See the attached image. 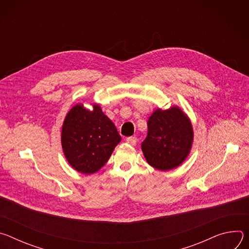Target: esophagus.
Segmentation results:
<instances>
[{
  "label": "esophagus",
  "mask_w": 249,
  "mask_h": 249,
  "mask_svg": "<svg viewBox=\"0 0 249 249\" xmlns=\"http://www.w3.org/2000/svg\"><path fill=\"white\" fill-rule=\"evenodd\" d=\"M126 142L129 145L135 146L137 144V138L136 137H128V138H126Z\"/></svg>",
  "instance_id": "esophagus-1"
}]
</instances>
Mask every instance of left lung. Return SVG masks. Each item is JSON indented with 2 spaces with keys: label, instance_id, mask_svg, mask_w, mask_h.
Segmentation results:
<instances>
[{
  "label": "left lung",
  "instance_id": "left-lung-1",
  "mask_svg": "<svg viewBox=\"0 0 249 249\" xmlns=\"http://www.w3.org/2000/svg\"><path fill=\"white\" fill-rule=\"evenodd\" d=\"M194 139L189 117L178 106L156 109L148 120L142 151L150 165L161 171L179 166L188 157Z\"/></svg>",
  "mask_w": 249,
  "mask_h": 249
}]
</instances>
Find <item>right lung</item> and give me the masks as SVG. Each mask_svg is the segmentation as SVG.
<instances>
[{
  "label": "right lung",
  "instance_id": "obj_1",
  "mask_svg": "<svg viewBox=\"0 0 249 249\" xmlns=\"http://www.w3.org/2000/svg\"><path fill=\"white\" fill-rule=\"evenodd\" d=\"M121 137L99 104L92 110L76 104L65 117L61 143L64 155L74 169L84 174L98 171L120 143Z\"/></svg>",
  "mask_w": 249,
  "mask_h": 249
}]
</instances>
